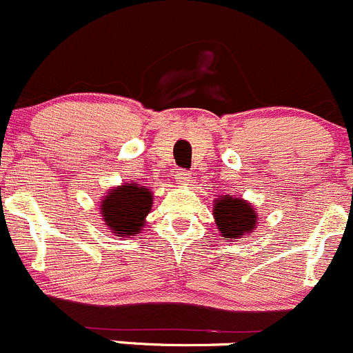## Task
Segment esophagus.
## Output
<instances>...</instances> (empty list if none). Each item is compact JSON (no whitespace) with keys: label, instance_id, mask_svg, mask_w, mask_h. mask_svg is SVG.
<instances>
[{"label":"esophagus","instance_id":"1","mask_svg":"<svg viewBox=\"0 0 353 353\" xmlns=\"http://www.w3.org/2000/svg\"><path fill=\"white\" fill-rule=\"evenodd\" d=\"M175 180L180 185H187L188 181H190V173H188L187 170H176V172H175Z\"/></svg>","mask_w":353,"mask_h":353}]
</instances>
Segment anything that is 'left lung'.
<instances>
[{"mask_svg": "<svg viewBox=\"0 0 353 353\" xmlns=\"http://www.w3.org/2000/svg\"><path fill=\"white\" fill-rule=\"evenodd\" d=\"M214 217L217 230L223 232V236L234 239L250 234L256 224L255 209L238 197H224L216 201Z\"/></svg>", "mask_w": 353, "mask_h": 353, "instance_id": "obj_1", "label": "left lung"}]
</instances>
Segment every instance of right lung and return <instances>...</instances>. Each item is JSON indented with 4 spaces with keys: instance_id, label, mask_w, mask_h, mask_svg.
Instances as JSON below:
<instances>
[{
    "instance_id": "add662e5",
    "label": "right lung",
    "mask_w": 353,
    "mask_h": 353,
    "mask_svg": "<svg viewBox=\"0 0 353 353\" xmlns=\"http://www.w3.org/2000/svg\"><path fill=\"white\" fill-rule=\"evenodd\" d=\"M152 195L137 183H127L108 192L101 203V217L115 236H134L144 226L150 214Z\"/></svg>"
}]
</instances>
